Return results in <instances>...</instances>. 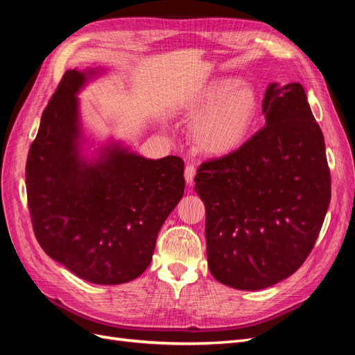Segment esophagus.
<instances>
[{
	"label": "esophagus",
	"instance_id": "34e87169",
	"mask_svg": "<svg viewBox=\"0 0 355 355\" xmlns=\"http://www.w3.org/2000/svg\"><path fill=\"white\" fill-rule=\"evenodd\" d=\"M196 173H197V168H196V166L188 164V166L185 167V180H187V184H188V185H192V184H194Z\"/></svg>",
	"mask_w": 355,
	"mask_h": 355
}]
</instances>
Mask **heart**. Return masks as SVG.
<instances>
[{
	"instance_id": "1",
	"label": "heart",
	"mask_w": 355,
	"mask_h": 355,
	"mask_svg": "<svg viewBox=\"0 0 355 355\" xmlns=\"http://www.w3.org/2000/svg\"><path fill=\"white\" fill-rule=\"evenodd\" d=\"M197 116L191 125L192 142L201 153L228 155L245 142L259 114L254 89L237 78H214L202 84L185 103Z\"/></svg>"
}]
</instances>
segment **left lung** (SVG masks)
Segmentation results:
<instances>
[{
  "instance_id": "obj_1",
  "label": "left lung",
  "mask_w": 355,
  "mask_h": 355,
  "mask_svg": "<svg viewBox=\"0 0 355 355\" xmlns=\"http://www.w3.org/2000/svg\"><path fill=\"white\" fill-rule=\"evenodd\" d=\"M262 112L265 127L194 179L210 272L239 290L270 287L305 262L331 194L324 137L302 85H268Z\"/></svg>"
}]
</instances>
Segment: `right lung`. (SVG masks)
Wrapping results in <instances>:
<instances>
[{"instance_id": "right-lung-1", "label": "right lung", "mask_w": 355, "mask_h": 355, "mask_svg": "<svg viewBox=\"0 0 355 355\" xmlns=\"http://www.w3.org/2000/svg\"><path fill=\"white\" fill-rule=\"evenodd\" d=\"M96 71L68 69L41 115L25 179L35 237L83 280L121 284L151 263L159 228L184 196V159H149L120 144L81 154L77 93Z\"/></svg>"}]
</instances>
